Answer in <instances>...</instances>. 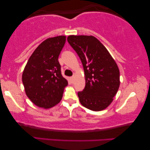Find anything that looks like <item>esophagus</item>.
<instances>
[{
    "label": "esophagus",
    "instance_id": "1",
    "mask_svg": "<svg viewBox=\"0 0 150 150\" xmlns=\"http://www.w3.org/2000/svg\"><path fill=\"white\" fill-rule=\"evenodd\" d=\"M71 81H74V76H72L71 77Z\"/></svg>",
    "mask_w": 150,
    "mask_h": 150
}]
</instances>
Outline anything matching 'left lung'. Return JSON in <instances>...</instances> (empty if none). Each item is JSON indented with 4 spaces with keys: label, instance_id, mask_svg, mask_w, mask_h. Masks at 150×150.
<instances>
[{
    "label": "left lung",
    "instance_id": "1",
    "mask_svg": "<svg viewBox=\"0 0 150 150\" xmlns=\"http://www.w3.org/2000/svg\"><path fill=\"white\" fill-rule=\"evenodd\" d=\"M67 42L81 59L85 71V89L78 92L80 102L93 111L105 109L120 87L117 65L95 37L70 35Z\"/></svg>",
    "mask_w": 150,
    "mask_h": 150
}]
</instances>
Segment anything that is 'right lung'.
Segmentation results:
<instances>
[{
    "mask_svg": "<svg viewBox=\"0 0 150 150\" xmlns=\"http://www.w3.org/2000/svg\"><path fill=\"white\" fill-rule=\"evenodd\" d=\"M65 36L48 38L39 45L30 57L22 74L27 97L39 107L49 108L62 98L67 81L61 74L58 58Z\"/></svg>",
    "mask_w": 150,
    "mask_h": 150,
    "instance_id": "obj_1",
    "label": "right lung"
}]
</instances>
